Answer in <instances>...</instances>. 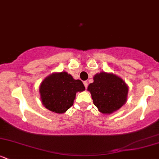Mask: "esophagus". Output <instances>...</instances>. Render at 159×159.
Here are the masks:
<instances>
[{
    "label": "esophagus",
    "mask_w": 159,
    "mask_h": 159,
    "mask_svg": "<svg viewBox=\"0 0 159 159\" xmlns=\"http://www.w3.org/2000/svg\"><path fill=\"white\" fill-rule=\"evenodd\" d=\"M84 84L85 88L87 89V86H88V82H87V81H84Z\"/></svg>",
    "instance_id": "1"
}]
</instances>
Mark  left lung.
Listing matches in <instances>:
<instances>
[{
    "mask_svg": "<svg viewBox=\"0 0 159 159\" xmlns=\"http://www.w3.org/2000/svg\"><path fill=\"white\" fill-rule=\"evenodd\" d=\"M87 90L98 110L103 114H111L126 102L129 87L116 75L101 72L95 75Z\"/></svg>",
    "mask_w": 159,
    "mask_h": 159,
    "instance_id": "1",
    "label": "left lung"
}]
</instances>
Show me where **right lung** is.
Here are the masks:
<instances>
[{"mask_svg":"<svg viewBox=\"0 0 159 159\" xmlns=\"http://www.w3.org/2000/svg\"><path fill=\"white\" fill-rule=\"evenodd\" d=\"M85 90L81 80H75L66 72H54L42 81L40 99L44 106L56 114H63L73 105L76 93Z\"/></svg>","mask_w":159,"mask_h":159,"instance_id":"right-lung-1","label":"right lung"}]
</instances>
